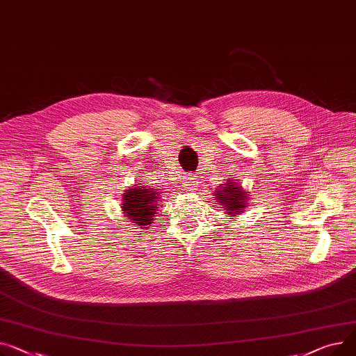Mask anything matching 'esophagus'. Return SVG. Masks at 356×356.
<instances>
[{
	"label": "esophagus",
	"mask_w": 356,
	"mask_h": 356,
	"mask_svg": "<svg viewBox=\"0 0 356 356\" xmlns=\"http://www.w3.org/2000/svg\"><path fill=\"white\" fill-rule=\"evenodd\" d=\"M198 184H200L198 178L194 177V175H186V177L182 178V188H184V190H186V191L197 190Z\"/></svg>",
	"instance_id": "obj_1"
}]
</instances>
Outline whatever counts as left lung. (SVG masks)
Segmentation results:
<instances>
[{
  "mask_svg": "<svg viewBox=\"0 0 356 356\" xmlns=\"http://www.w3.org/2000/svg\"><path fill=\"white\" fill-rule=\"evenodd\" d=\"M248 194L243 190V186L234 179H227L221 188L216 191L217 202H220L225 214L234 217L245 210Z\"/></svg>",
  "mask_w": 356,
  "mask_h": 356,
  "instance_id": "obj_1",
  "label": "left lung"
}]
</instances>
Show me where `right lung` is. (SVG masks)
Instances as JSON below:
<instances>
[{"instance_id":"add662e5","label":"right lung","mask_w":356,"mask_h":356,"mask_svg":"<svg viewBox=\"0 0 356 356\" xmlns=\"http://www.w3.org/2000/svg\"><path fill=\"white\" fill-rule=\"evenodd\" d=\"M122 197L120 207L124 217L138 224L140 229L145 228V225H151L158 210V201L161 200L158 191L146 185H140L129 188Z\"/></svg>"}]
</instances>
